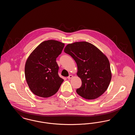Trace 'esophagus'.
<instances>
[{
  "instance_id": "1",
  "label": "esophagus",
  "mask_w": 135,
  "mask_h": 135,
  "mask_svg": "<svg viewBox=\"0 0 135 135\" xmlns=\"http://www.w3.org/2000/svg\"><path fill=\"white\" fill-rule=\"evenodd\" d=\"M72 77H73V76H72V75H70L68 77H67V78H68V79H70Z\"/></svg>"
}]
</instances>
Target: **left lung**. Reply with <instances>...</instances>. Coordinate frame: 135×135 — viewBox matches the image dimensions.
Instances as JSON below:
<instances>
[{
    "mask_svg": "<svg viewBox=\"0 0 135 135\" xmlns=\"http://www.w3.org/2000/svg\"><path fill=\"white\" fill-rule=\"evenodd\" d=\"M77 66L81 80L77 94L85 99H95L107 90L111 79L109 60L95 45L86 41L68 44L64 49Z\"/></svg>",
    "mask_w": 135,
    "mask_h": 135,
    "instance_id": "1",
    "label": "left lung"
}]
</instances>
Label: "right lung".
Masks as SVG:
<instances>
[{
    "label": "right lung",
    "mask_w": 135,
    "mask_h": 135,
    "mask_svg": "<svg viewBox=\"0 0 135 135\" xmlns=\"http://www.w3.org/2000/svg\"><path fill=\"white\" fill-rule=\"evenodd\" d=\"M64 44L54 40L45 41L32 51L25 67L26 81L32 93L47 98L55 95L64 79L59 76L56 58Z\"/></svg>",
    "instance_id": "1"
}]
</instances>
